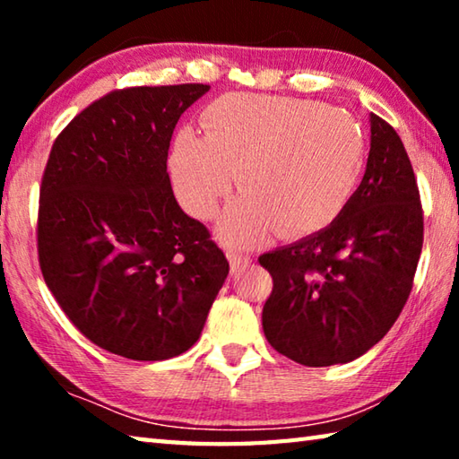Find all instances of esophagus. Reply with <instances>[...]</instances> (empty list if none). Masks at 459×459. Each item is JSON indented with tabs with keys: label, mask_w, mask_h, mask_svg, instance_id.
Returning a JSON list of instances; mask_svg holds the SVG:
<instances>
[{
	"label": "esophagus",
	"mask_w": 459,
	"mask_h": 459,
	"mask_svg": "<svg viewBox=\"0 0 459 459\" xmlns=\"http://www.w3.org/2000/svg\"><path fill=\"white\" fill-rule=\"evenodd\" d=\"M229 261H230V269L232 273H238V271L247 269L251 265V257H247V255H237V253H229Z\"/></svg>",
	"instance_id": "obj_1"
}]
</instances>
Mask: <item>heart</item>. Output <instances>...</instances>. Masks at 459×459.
<instances>
[{"mask_svg": "<svg viewBox=\"0 0 459 459\" xmlns=\"http://www.w3.org/2000/svg\"><path fill=\"white\" fill-rule=\"evenodd\" d=\"M206 135L182 129L169 176L182 206L212 219L235 186L243 194L221 222L232 247H255L279 230L304 237L336 222L367 166V135L352 113L322 100L229 92L202 111Z\"/></svg>", "mask_w": 459, "mask_h": 459, "instance_id": "heart-1", "label": "heart"}]
</instances>
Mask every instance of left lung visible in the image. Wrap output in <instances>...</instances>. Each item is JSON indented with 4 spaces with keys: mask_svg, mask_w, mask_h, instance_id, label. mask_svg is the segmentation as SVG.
Wrapping results in <instances>:
<instances>
[{
    "mask_svg": "<svg viewBox=\"0 0 459 459\" xmlns=\"http://www.w3.org/2000/svg\"><path fill=\"white\" fill-rule=\"evenodd\" d=\"M423 247V212L401 137L370 113L367 172L351 204L320 232L259 257L273 277L263 332L304 367L362 356L397 322Z\"/></svg>",
    "mask_w": 459,
    "mask_h": 459,
    "instance_id": "left-lung-1",
    "label": "left lung"
}]
</instances>
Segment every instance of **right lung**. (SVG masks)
I'll return each mask as SVG.
<instances>
[{
	"label": "right lung",
	"instance_id": "right-lung-1",
	"mask_svg": "<svg viewBox=\"0 0 459 459\" xmlns=\"http://www.w3.org/2000/svg\"><path fill=\"white\" fill-rule=\"evenodd\" d=\"M208 84L108 92L52 145L38 257L76 328L131 360H166L200 338L229 261L186 214L168 176L180 115Z\"/></svg>",
	"mask_w": 459,
	"mask_h": 459
}]
</instances>
